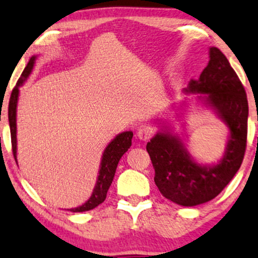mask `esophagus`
Returning <instances> with one entry per match:
<instances>
[{
	"label": "esophagus",
	"mask_w": 258,
	"mask_h": 258,
	"mask_svg": "<svg viewBox=\"0 0 258 258\" xmlns=\"http://www.w3.org/2000/svg\"><path fill=\"white\" fill-rule=\"evenodd\" d=\"M136 136L141 140V141H147L153 136V129L151 126H144V128H140L136 133Z\"/></svg>",
	"instance_id": "obj_1"
}]
</instances>
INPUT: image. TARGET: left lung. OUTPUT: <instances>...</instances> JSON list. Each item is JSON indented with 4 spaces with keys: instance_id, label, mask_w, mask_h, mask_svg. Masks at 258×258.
<instances>
[{
    "instance_id": "left-lung-1",
    "label": "left lung",
    "mask_w": 258,
    "mask_h": 258,
    "mask_svg": "<svg viewBox=\"0 0 258 258\" xmlns=\"http://www.w3.org/2000/svg\"><path fill=\"white\" fill-rule=\"evenodd\" d=\"M209 58L200 78L190 81L185 92L206 94L203 101L227 124L230 140L224 158L212 166L197 164L182 140L170 133H158L146 147L159 191L184 207L201 205L217 197L239 170L245 154L249 114L245 90L218 47L209 49Z\"/></svg>"
}]
</instances>
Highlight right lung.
<instances>
[{
    "instance_id": "obj_1",
    "label": "right lung",
    "mask_w": 258,
    "mask_h": 258,
    "mask_svg": "<svg viewBox=\"0 0 258 258\" xmlns=\"http://www.w3.org/2000/svg\"><path fill=\"white\" fill-rule=\"evenodd\" d=\"M34 61H36V56L31 57L30 62L27 63L26 68L24 69L20 78H19L18 84L13 88L11 99H9V106H8V119H9V128H11V138H12V149L13 155H14L15 160H17V105H18V97H19V87L24 84L25 80L31 74L32 69H33ZM132 139L133 133L132 132H124L117 135L112 141L107 145L103 153V159H101L99 176H98L97 184H95L93 192L87 202L80 207L76 208H72L71 212L78 213V212H87L91 209L95 208L103 203L106 199L107 190L112 183L114 173H116L117 165L123 154L132 146Z\"/></svg>"
}]
</instances>
